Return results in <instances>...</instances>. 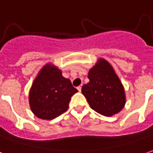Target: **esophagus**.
Instances as JSON below:
<instances>
[{"label":"esophagus","instance_id":"obj_1","mask_svg":"<svg viewBox=\"0 0 153 153\" xmlns=\"http://www.w3.org/2000/svg\"><path fill=\"white\" fill-rule=\"evenodd\" d=\"M77 90H78L79 91H82V85H80L79 87H77Z\"/></svg>","mask_w":153,"mask_h":153}]
</instances>
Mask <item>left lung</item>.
I'll return each instance as SVG.
<instances>
[{
	"label": "left lung",
	"instance_id": "obj_1",
	"mask_svg": "<svg viewBox=\"0 0 153 153\" xmlns=\"http://www.w3.org/2000/svg\"><path fill=\"white\" fill-rule=\"evenodd\" d=\"M87 77L89 82L83 85L82 92L91 108L107 117L118 113L126 102L125 91L110 64L100 59Z\"/></svg>",
	"mask_w": 153,
	"mask_h": 153
}]
</instances>
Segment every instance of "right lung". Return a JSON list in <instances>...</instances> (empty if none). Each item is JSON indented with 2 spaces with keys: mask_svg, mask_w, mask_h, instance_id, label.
<instances>
[{
  "mask_svg": "<svg viewBox=\"0 0 153 153\" xmlns=\"http://www.w3.org/2000/svg\"><path fill=\"white\" fill-rule=\"evenodd\" d=\"M77 91L57 67L48 64L32 84L29 95L30 109L38 118L53 119L68 109L71 97Z\"/></svg>",
  "mask_w": 153,
  "mask_h": 153,
  "instance_id": "add662e5",
  "label": "right lung"
}]
</instances>
